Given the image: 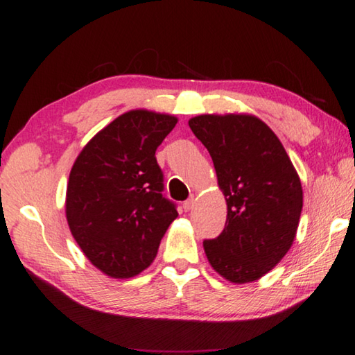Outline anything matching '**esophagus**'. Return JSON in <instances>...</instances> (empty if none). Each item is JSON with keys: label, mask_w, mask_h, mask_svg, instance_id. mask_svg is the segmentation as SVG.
<instances>
[{"label": "esophagus", "mask_w": 355, "mask_h": 355, "mask_svg": "<svg viewBox=\"0 0 355 355\" xmlns=\"http://www.w3.org/2000/svg\"><path fill=\"white\" fill-rule=\"evenodd\" d=\"M194 203H196L194 197H191V199H188V200H184V202H183V208L186 209V211H191V209L194 208Z\"/></svg>", "instance_id": "34e87169"}]
</instances>
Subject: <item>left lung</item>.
Returning a JSON list of instances; mask_svg holds the SVG:
<instances>
[{"instance_id": "left-lung-1", "label": "left lung", "mask_w": 355, "mask_h": 355, "mask_svg": "<svg viewBox=\"0 0 355 355\" xmlns=\"http://www.w3.org/2000/svg\"><path fill=\"white\" fill-rule=\"evenodd\" d=\"M189 127L211 156L227 200L225 228L203 249L232 284L268 274L290 250L302 211V186L274 131L249 114H203Z\"/></svg>"}]
</instances>
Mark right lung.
<instances>
[{"label": "right lung", "instance_id": "obj_1", "mask_svg": "<svg viewBox=\"0 0 355 355\" xmlns=\"http://www.w3.org/2000/svg\"><path fill=\"white\" fill-rule=\"evenodd\" d=\"M177 117L128 111L98 131L70 171L65 216L71 235L95 268L114 279L142 272L177 218L163 196L155 152Z\"/></svg>", "mask_w": 355, "mask_h": 355}]
</instances>
